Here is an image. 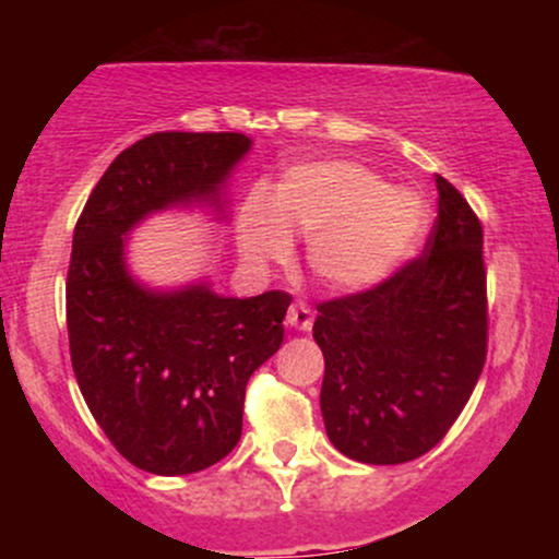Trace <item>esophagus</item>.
<instances>
[{"label":"esophagus","mask_w":559,"mask_h":559,"mask_svg":"<svg viewBox=\"0 0 559 559\" xmlns=\"http://www.w3.org/2000/svg\"><path fill=\"white\" fill-rule=\"evenodd\" d=\"M312 320H316V312L305 305V301H294L286 312V323L297 331H310L312 329Z\"/></svg>","instance_id":"obj_1"}]
</instances>
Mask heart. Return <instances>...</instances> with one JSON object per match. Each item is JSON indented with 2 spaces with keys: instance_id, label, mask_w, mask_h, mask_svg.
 Wrapping results in <instances>:
<instances>
[{
  "instance_id": "obj_1",
  "label": "heart",
  "mask_w": 559,
  "mask_h": 559,
  "mask_svg": "<svg viewBox=\"0 0 559 559\" xmlns=\"http://www.w3.org/2000/svg\"><path fill=\"white\" fill-rule=\"evenodd\" d=\"M423 213L404 191L357 163L329 159L292 168L273 186L267 207L249 202L239 221L243 258L281 260L288 239H307V265L323 286L362 288L383 278L409 252Z\"/></svg>"
}]
</instances>
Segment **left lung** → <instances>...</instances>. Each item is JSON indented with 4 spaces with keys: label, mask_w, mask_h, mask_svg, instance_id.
<instances>
[{
    "label": "left lung",
    "mask_w": 559,
    "mask_h": 559,
    "mask_svg": "<svg viewBox=\"0 0 559 559\" xmlns=\"http://www.w3.org/2000/svg\"><path fill=\"white\" fill-rule=\"evenodd\" d=\"M426 249L381 284L318 305L325 433L346 457L400 465L444 439L476 389L489 346L484 226L436 176Z\"/></svg>",
    "instance_id": "left-lung-1"
}]
</instances>
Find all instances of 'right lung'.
I'll use <instances>...</instances> for the list:
<instances>
[{
    "label": "right lung",
    "mask_w": 559,
    "mask_h": 559,
    "mask_svg": "<svg viewBox=\"0 0 559 559\" xmlns=\"http://www.w3.org/2000/svg\"><path fill=\"white\" fill-rule=\"evenodd\" d=\"M243 133H150L120 152L75 223L66 310L70 362L110 444L139 471L186 476L239 444L247 381L284 342L292 297L157 294L126 271V234L170 204L213 202Z\"/></svg>",
    "instance_id": "obj_1"
}]
</instances>
